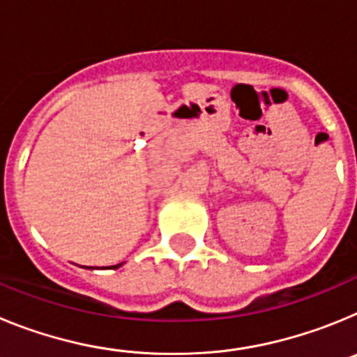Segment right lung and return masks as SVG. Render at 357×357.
I'll use <instances>...</instances> for the list:
<instances>
[{"label": "right lung", "instance_id": "obj_1", "mask_svg": "<svg viewBox=\"0 0 357 357\" xmlns=\"http://www.w3.org/2000/svg\"><path fill=\"white\" fill-rule=\"evenodd\" d=\"M119 266H121V264H116V266H112V268H119Z\"/></svg>", "mask_w": 357, "mask_h": 357}]
</instances>
